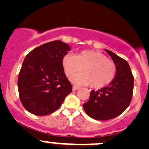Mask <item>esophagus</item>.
Returning a JSON list of instances; mask_svg holds the SVG:
<instances>
[{
	"mask_svg": "<svg viewBox=\"0 0 149 149\" xmlns=\"http://www.w3.org/2000/svg\"><path fill=\"white\" fill-rule=\"evenodd\" d=\"M79 86H76V85H73V91H77V90L79 89Z\"/></svg>",
	"mask_w": 149,
	"mask_h": 149,
	"instance_id": "1",
	"label": "esophagus"
}]
</instances>
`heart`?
Masks as SVG:
<instances>
[{
	"label": "heart",
	"mask_w": 149,
	"mask_h": 149,
	"mask_svg": "<svg viewBox=\"0 0 149 149\" xmlns=\"http://www.w3.org/2000/svg\"><path fill=\"white\" fill-rule=\"evenodd\" d=\"M63 66L65 74L72 77L83 69V74L71 78L74 83L90 84L92 88L104 87L112 82L117 72L116 65L100 52L84 50L63 58Z\"/></svg>",
	"instance_id": "heart-1"
}]
</instances>
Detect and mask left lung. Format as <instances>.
I'll return each instance as SVG.
<instances>
[{"label": "left lung", "instance_id": "left-lung-1", "mask_svg": "<svg viewBox=\"0 0 149 149\" xmlns=\"http://www.w3.org/2000/svg\"><path fill=\"white\" fill-rule=\"evenodd\" d=\"M116 65V76L109 85L91 91L83 104L84 111L94 120H108L120 116L129 106L133 91V78L129 63L113 52L105 49Z\"/></svg>", "mask_w": 149, "mask_h": 149}]
</instances>
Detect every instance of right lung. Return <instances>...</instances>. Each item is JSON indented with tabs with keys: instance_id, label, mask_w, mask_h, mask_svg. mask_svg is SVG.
Wrapping results in <instances>:
<instances>
[{
	"instance_id": "1",
	"label": "right lung",
	"mask_w": 149,
	"mask_h": 149,
	"mask_svg": "<svg viewBox=\"0 0 149 149\" xmlns=\"http://www.w3.org/2000/svg\"><path fill=\"white\" fill-rule=\"evenodd\" d=\"M70 47L61 40L45 43L26 56L18 78L20 100L36 116H47L61 106L72 91L63 66Z\"/></svg>"
}]
</instances>
